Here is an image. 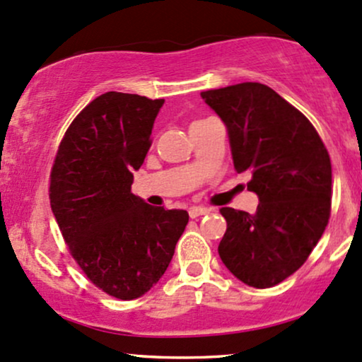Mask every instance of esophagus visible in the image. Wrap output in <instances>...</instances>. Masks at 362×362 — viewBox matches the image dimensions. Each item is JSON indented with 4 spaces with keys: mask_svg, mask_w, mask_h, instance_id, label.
I'll return each instance as SVG.
<instances>
[{
    "mask_svg": "<svg viewBox=\"0 0 362 362\" xmlns=\"http://www.w3.org/2000/svg\"><path fill=\"white\" fill-rule=\"evenodd\" d=\"M209 214V209L207 207H190L189 209V216L195 219V217H200V216H206Z\"/></svg>",
    "mask_w": 362,
    "mask_h": 362,
    "instance_id": "esophagus-1",
    "label": "esophagus"
}]
</instances>
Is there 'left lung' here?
<instances>
[{
    "label": "left lung",
    "mask_w": 362,
    "mask_h": 362,
    "mask_svg": "<svg viewBox=\"0 0 362 362\" xmlns=\"http://www.w3.org/2000/svg\"><path fill=\"white\" fill-rule=\"evenodd\" d=\"M228 128L238 173L250 172L255 214L223 207L219 256L238 280L269 288L293 275L324 234L332 167L310 121L259 82L200 93Z\"/></svg>",
    "instance_id": "left-lung-1"
}]
</instances>
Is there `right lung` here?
<instances>
[{
	"label": "right lung",
	"instance_id": "add662e5",
	"mask_svg": "<svg viewBox=\"0 0 362 362\" xmlns=\"http://www.w3.org/2000/svg\"><path fill=\"white\" fill-rule=\"evenodd\" d=\"M163 99L101 94L65 132L50 173V206L69 251L98 288L145 295L172 261L187 211L148 206L132 192Z\"/></svg>",
	"mask_w": 362,
	"mask_h": 362
}]
</instances>
